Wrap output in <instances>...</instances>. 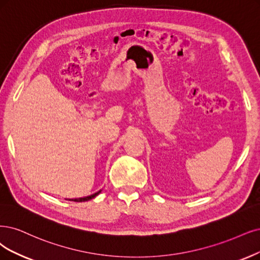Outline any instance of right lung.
I'll use <instances>...</instances> for the list:
<instances>
[{
	"mask_svg": "<svg viewBox=\"0 0 260 260\" xmlns=\"http://www.w3.org/2000/svg\"><path fill=\"white\" fill-rule=\"evenodd\" d=\"M100 193H101V190H100V191H98V193H95V194L91 195V196H86V197H83V198H76V199H69V200H71V201H76V203H82V201H88V200H90V199H92V198L96 197V196H98V195H99Z\"/></svg>",
	"mask_w": 260,
	"mask_h": 260,
	"instance_id": "1",
	"label": "right lung"
}]
</instances>
